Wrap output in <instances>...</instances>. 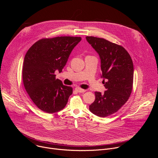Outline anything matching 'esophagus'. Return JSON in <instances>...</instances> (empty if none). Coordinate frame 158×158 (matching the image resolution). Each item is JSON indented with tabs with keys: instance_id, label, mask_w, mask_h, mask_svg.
I'll return each mask as SVG.
<instances>
[{
	"instance_id": "obj_1",
	"label": "esophagus",
	"mask_w": 158,
	"mask_h": 158,
	"mask_svg": "<svg viewBox=\"0 0 158 158\" xmlns=\"http://www.w3.org/2000/svg\"><path fill=\"white\" fill-rule=\"evenodd\" d=\"M75 90L77 93H85V89H81L80 87H76Z\"/></svg>"
}]
</instances>
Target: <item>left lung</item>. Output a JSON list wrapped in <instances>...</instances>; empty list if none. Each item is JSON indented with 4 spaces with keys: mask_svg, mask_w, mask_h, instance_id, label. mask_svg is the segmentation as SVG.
Returning <instances> with one entry per match:
<instances>
[{
    "mask_svg": "<svg viewBox=\"0 0 158 158\" xmlns=\"http://www.w3.org/2000/svg\"><path fill=\"white\" fill-rule=\"evenodd\" d=\"M87 41L101 59L103 94L95 92L96 99L89 106L94 114L104 118L117 112L128 100L132 88L134 67L127 51L119 45L104 39L87 36Z\"/></svg>",
    "mask_w": 158,
    "mask_h": 158,
    "instance_id": "8db88e82",
    "label": "left lung"
}]
</instances>
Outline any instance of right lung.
<instances>
[{"label":"right lung","instance_id":"obj_1","mask_svg":"<svg viewBox=\"0 0 158 158\" xmlns=\"http://www.w3.org/2000/svg\"><path fill=\"white\" fill-rule=\"evenodd\" d=\"M81 40L80 37L42 39L27 52L22 69L23 83L29 97L40 110L52 114L63 109L73 94V88L56 79Z\"/></svg>","mask_w":158,"mask_h":158}]
</instances>
